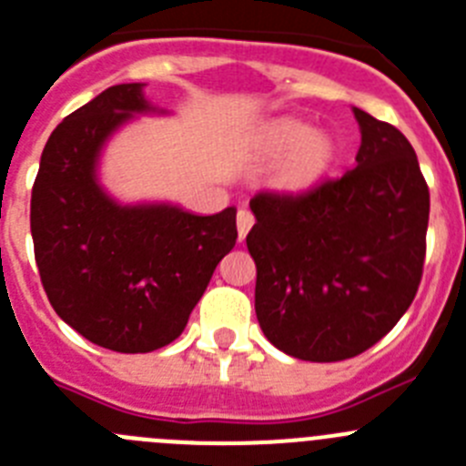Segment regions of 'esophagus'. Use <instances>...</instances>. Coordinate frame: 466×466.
I'll list each match as a JSON object with an SVG mask.
<instances>
[{
    "instance_id": "1",
    "label": "esophagus",
    "mask_w": 466,
    "mask_h": 466,
    "mask_svg": "<svg viewBox=\"0 0 466 466\" xmlns=\"http://www.w3.org/2000/svg\"><path fill=\"white\" fill-rule=\"evenodd\" d=\"M253 223H255L253 213H250L248 208H241V211H238V216H237L238 241H243V238H246V234L250 232V228H253Z\"/></svg>"
}]
</instances>
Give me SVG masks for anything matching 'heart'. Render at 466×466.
<instances>
[{
  "mask_svg": "<svg viewBox=\"0 0 466 466\" xmlns=\"http://www.w3.org/2000/svg\"><path fill=\"white\" fill-rule=\"evenodd\" d=\"M271 153H285L274 171V186L280 190H304L325 174L334 157L329 134L316 132L297 120L279 123L267 139Z\"/></svg>",
  "mask_w": 466,
  "mask_h": 466,
  "instance_id": "heart-1",
  "label": "heart"
}]
</instances>
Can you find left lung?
<instances>
[{
  "mask_svg": "<svg viewBox=\"0 0 466 466\" xmlns=\"http://www.w3.org/2000/svg\"><path fill=\"white\" fill-rule=\"evenodd\" d=\"M355 169L304 192H258L246 237L255 313L279 350L309 362L355 358L397 325L422 279L430 190L392 125L353 108Z\"/></svg>",
  "mask_w": 466,
  "mask_h": 466,
  "instance_id": "8db88e82",
  "label": "left lung"
}]
</instances>
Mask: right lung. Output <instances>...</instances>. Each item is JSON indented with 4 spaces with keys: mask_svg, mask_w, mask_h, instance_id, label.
I'll list each match as a JSON object with an SVG mask.
<instances>
[{
    "mask_svg": "<svg viewBox=\"0 0 466 466\" xmlns=\"http://www.w3.org/2000/svg\"><path fill=\"white\" fill-rule=\"evenodd\" d=\"M141 87H108L53 129L29 208L50 306L116 353H150L181 337L238 237L234 207L216 216L169 204L120 207L102 190V146L134 113L153 111Z\"/></svg>",
    "mask_w": 466,
    "mask_h": 466,
    "instance_id": "right-lung-1",
    "label": "right lung"
}]
</instances>
